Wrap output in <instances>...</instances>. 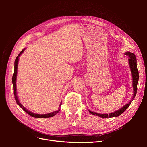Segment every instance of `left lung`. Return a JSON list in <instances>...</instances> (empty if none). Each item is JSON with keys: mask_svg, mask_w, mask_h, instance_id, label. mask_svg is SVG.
<instances>
[{"mask_svg": "<svg viewBox=\"0 0 147 147\" xmlns=\"http://www.w3.org/2000/svg\"><path fill=\"white\" fill-rule=\"evenodd\" d=\"M125 55L127 56L129 58V65H130V68L131 70V73L132 75V80H133V83H132V86H133V90H134V95H133V97L132 100L130 101V102H129L128 104L123 106V107L121 109H120L119 110L116 111V112H113L112 113H109V114H99L97 113H95L91 112V111L89 110V112H90V113L96 115V116H98L100 118H112V117H117L119 116L120 115L122 114L124 111H125L128 107L131 104V102L132 100L134 99L135 97L136 93H137V83L138 81H139V71L137 70V59H136V57L134 53H132L131 52H126L125 53Z\"/></svg>", "mask_w": 147, "mask_h": 147, "instance_id": "obj_1", "label": "left lung"}]
</instances>
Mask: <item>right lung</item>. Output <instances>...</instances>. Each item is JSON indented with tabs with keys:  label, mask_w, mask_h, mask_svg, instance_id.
Instances as JSON below:
<instances>
[{
	"label": "right lung",
	"mask_w": 147,
	"mask_h": 147,
	"mask_svg": "<svg viewBox=\"0 0 147 147\" xmlns=\"http://www.w3.org/2000/svg\"><path fill=\"white\" fill-rule=\"evenodd\" d=\"M24 50H25V49H24V50H23L20 53V54L18 55V56L16 57V58L15 59V70H14V74H13V77H12V83H13V90H14V96H15V100L16 102V103L18 104V105L20 107L22 108V109H23L24 111H25L26 113H27L28 114H29L30 116H31V117H35V118H46L52 117L53 116H55V115H56L57 113L59 112L60 109H59L58 110L55 111V112H53L52 113H47V114H43V115L35 114V113H34L32 112H30V111H29V110H28L27 109H26L20 103L18 99V97H17V95H16V75H17L18 63V60H19L20 56L22 54V53H23ZM60 105H61V104H60Z\"/></svg>",
	"instance_id": "obj_1"
}]
</instances>
